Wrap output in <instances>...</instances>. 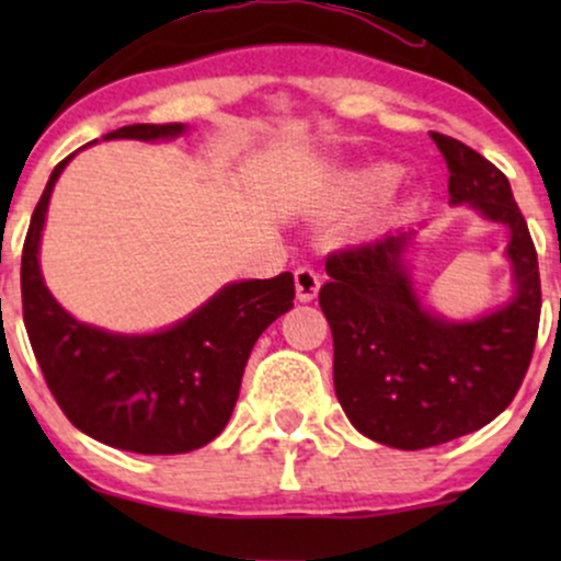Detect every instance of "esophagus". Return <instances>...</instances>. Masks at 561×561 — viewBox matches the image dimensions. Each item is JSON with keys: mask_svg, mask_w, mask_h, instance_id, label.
I'll list each match as a JSON object with an SVG mask.
<instances>
[{"mask_svg": "<svg viewBox=\"0 0 561 561\" xmlns=\"http://www.w3.org/2000/svg\"><path fill=\"white\" fill-rule=\"evenodd\" d=\"M319 287H321V276L313 272L311 266L295 268V293H298L300 302H311L317 298Z\"/></svg>", "mask_w": 561, "mask_h": 561, "instance_id": "34e87169", "label": "esophagus"}]
</instances>
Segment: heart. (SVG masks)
<instances>
[{"instance_id": "heart-1", "label": "heart", "mask_w": 561, "mask_h": 561, "mask_svg": "<svg viewBox=\"0 0 561 561\" xmlns=\"http://www.w3.org/2000/svg\"><path fill=\"white\" fill-rule=\"evenodd\" d=\"M392 184V173L388 169H364L353 171L343 179V197L347 199H371L388 192Z\"/></svg>"}]
</instances>
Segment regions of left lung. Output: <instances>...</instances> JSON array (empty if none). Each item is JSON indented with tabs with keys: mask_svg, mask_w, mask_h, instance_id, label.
<instances>
[{
	"mask_svg": "<svg viewBox=\"0 0 561 561\" xmlns=\"http://www.w3.org/2000/svg\"><path fill=\"white\" fill-rule=\"evenodd\" d=\"M433 141L450 171V205H469L508 229V302L472 321L430 311L405 263L414 229L332 253L330 282L319 289L345 416L362 435L403 450L440 446L493 422L523 385L540 321L536 244L508 179L459 139L433 131Z\"/></svg>",
	"mask_w": 561,
	"mask_h": 561,
	"instance_id": "left-lung-1",
	"label": "left lung"
}]
</instances>
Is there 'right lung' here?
I'll use <instances>...</instances> for the list:
<instances>
[{"mask_svg":"<svg viewBox=\"0 0 561 561\" xmlns=\"http://www.w3.org/2000/svg\"><path fill=\"white\" fill-rule=\"evenodd\" d=\"M184 131V124H134L102 139L158 141ZM73 156L55 165L44 186L21 261L25 332L47 388L62 414L105 446L160 456L203 448L227 427L255 340L293 308V274L231 282L152 334L83 324L53 298L38 266L49 197Z\"/></svg>","mask_w":561,"mask_h":561,"instance_id":"1","label":"right lung"}]
</instances>
